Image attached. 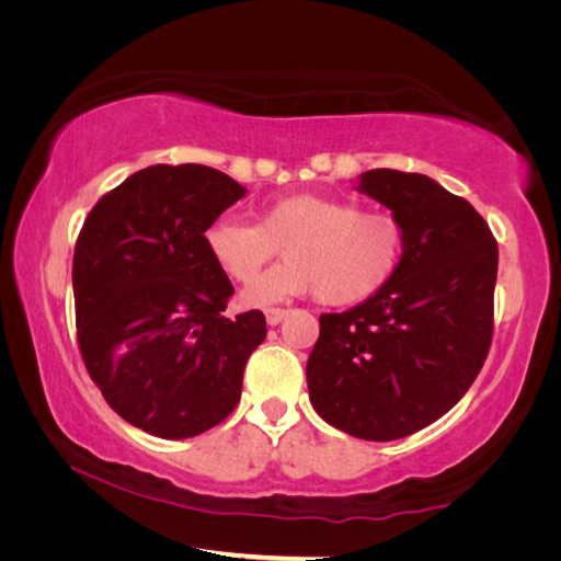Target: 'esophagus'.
Here are the masks:
<instances>
[{
	"instance_id": "34e87169",
	"label": "esophagus",
	"mask_w": 561,
	"mask_h": 561,
	"mask_svg": "<svg viewBox=\"0 0 561 561\" xmlns=\"http://www.w3.org/2000/svg\"><path fill=\"white\" fill-rule=\"evenodd\" d=\"M287 314H289L287 309H267V311H264V319H267L270 327H277Z\"/></svg>"
}]
</instances>
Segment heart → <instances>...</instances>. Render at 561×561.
<instances>
[{"label": "heart", "mask_w": 561, "mask_h": 561, "mask_svg": "<svg viewBox=\"0 0 561 561\" xmlns=\"http://www.w3.org/2000/svg\"><path fill=\"white\" fill-rule=\"evenodd\" d=\"M205 247L237 284H250L277 249L285 252L287 263L242 291L247 309L309 294L329 307H348L396 277L405 230L391 213H366L354 201L301 193L264 205L254 225L220 215L207 225Z\"/></svg>", "instance_id": "b5f03b06"}]
</instances>
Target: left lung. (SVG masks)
<instances>
[{"mask_svg":"<svg viewBox=\"0 0 561 561\" xmlns=\"http://www.w3.org/2000/svg\"><path fill=\"white\" fill-rule=\"evenodd\" d=\"M358 193L405 230L396 277L341 314L319 317L307 360L314 411L360 440H398L438 421L485 364L497 242L462 197L421 173L376 168Z\"/></svg>","mask_w":561,"mask_h":561,"instance_id":"obj_1","label":"left lung"}]
</instances>
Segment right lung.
I'll list each match as a JSON object with an SVG mask.
<instances>
[{
	"mask_svg": "<svg viewBox=\"0 0 561 561\" xmlns=\"http://www.w3.org/2000/svg\"><path fill=\"white\" fill-rule=\"evenodd\" d=\"M247 190L220 170L150 165L103 195L73 252L83 364L123 421L183 440L225 421L262 311L227 319L232 282L205 247L207 225Z\"/></svg>",
	"mask_w": 561,
	"mask_h": 561,
	"instance_id": "right-lung-1",
	"label": "right lung"
}]
</instances>
